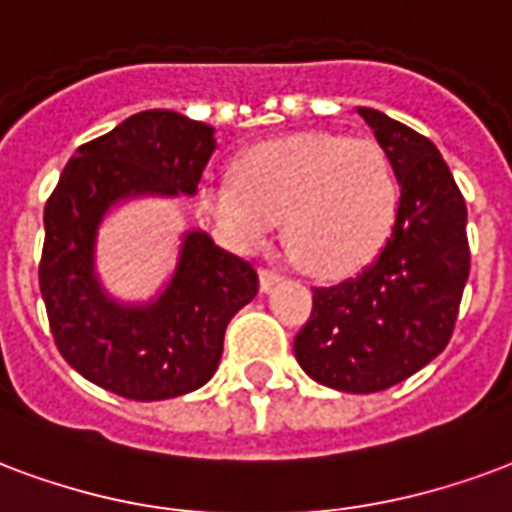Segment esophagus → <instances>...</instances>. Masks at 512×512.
<instances>
[{
    "instance_id": "esophagus-1",
    "label": "esophagus",
    "mask_w": 512,
    "mask_h": 512,
    "mask_svg": "<svg viewBox=\"0 0 512 512\" xmlns=\"http://www.w3.org/2000/svg\"><path fill=\"white\" fill-rule=\"evenodd\" d=\"M260 293H268V290H274L279 282H282V274L279 271H271V268H260Z\"/></svg>"
}]
</instances>
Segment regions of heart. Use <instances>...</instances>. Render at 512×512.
Returning <instances> with one entry per match:
<instances>
[{"instance_id":"1","label":"heart","mask_w":512,"mask_h":512,"mask_svg":"<svg viewBox=\"0 0 512 512\" xmlns=\"http://www.w3.org/2000/svg\"><path fill=\"white\" fill-rule=\"evenodd\" d=\"M399 198V176L380 143L328 130L255 143L233 162V181L203 192L208 214L244 249L266 244L285 217L290 252L328 279L380 257Z\"/></svg>"}]
</instances>
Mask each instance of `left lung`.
I'll return each mask as SVG.
<instances>
[{
	"instance_id": "1",
	"label": "left lung",
	"mask_w": 512,
	"mask_h": 512,
	"mask_svg": "<svg viewBox=\"0 0 512 512\" xmlns=\"http://www.w3.org/2000/svg\"><path fill=\"white\" fill-rule=\"evenodd\" d=\"M399 176V217L358 276L314 287L312 317L293 342L314 382L377 393L420 372L450 342L469 276L467 206L439 149L407 124L358 108Z\"/></svg>"
}]
</instances>
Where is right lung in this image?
<instances>
[{
  "instance_id": "add662e5",
  "label": "right lung",
  "mask_w": 512,
  "mask_h": 512,
  "mask_svg": "<svg viewBox=\"0 0 512 512\" xmlns=\"http://www.w3.org/2000/svg\"><path fill=\"white\" fill-rule=\"evenodd\" d=\"M217 149L214 127L140 111L70 157L45 203L40 263L48 323L75 372L132 401L176 399L217 372L225 328L257 295V274L206 230L181 236L179 260L151 301L113 298L97 274V236L135 198L195 195Z\"/></svg>"
}]
</instances>
